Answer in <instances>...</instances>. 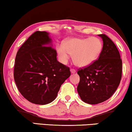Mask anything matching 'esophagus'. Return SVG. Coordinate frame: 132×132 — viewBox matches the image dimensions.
<instances>
[{"label": "esophagus", "mask_w": 132, "mask_h": 132, "mask_svg": "<svg viewBox=\"0 0 132 132\" xmlns=\"http://www.w3.org/2000/svg\"><path fill=\"white\" fill-rule=\"evenodd\" d=\"M70 72H71L72 73H74L76 72V70L74 69H70Z\"/></svg>", "instance_id": "34e87169"}]
</instances>
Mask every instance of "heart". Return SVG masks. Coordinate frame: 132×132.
I'll return each instance as SVG.
<instances>
[{
  "label": "heart",
  "mask_w": 132,
  "mask_h": 132,
  "mask_svg": "<svg viewBox=\"0 0 132 132\" xmlns=\"http://www.w3.org/2000/svg\"><path fill=\"white\" fill-rule=\"evenodd\" d=\"M103 48L102 42L96 37L87 38H71L67 40L64 46L57 47L61 62L66 64L73 55V63L77 66H88L97 60Z\"/></svg>",
  "instance_id": "b5f03b06"
}]
</instances>
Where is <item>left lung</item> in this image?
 <instances>
[{
  "mask_svg": "<svg viewBox=\"0 0 132 132\" xmlns=\"http://www.w3.org/2000/svg\"><path fill=\"white\" fill-rule=\"evenodd\" d=\"M103 45L99 59L77 72L80 78L77 91L84 102L95 105L114 93L122 76V60L115 44L105 34L99 35Z\"/></svg>",
  "mask_w": 132,
  "mask_h": 132,
  "instance_id": "1",
  "label": "left lung"
}]
</instances>
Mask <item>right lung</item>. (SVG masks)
Returning a JSON list of instances; mask_svg holds the SVG:
<instances>
[{
    "mask_svg": "<svg viewBox=\"0 0 132 132\" xmlns=\"http://www.w3.org/2000/svg\"><path fill=\"white\" fill-rule=\"evenodd\" d=\"M51 45L49 33L37 31L16 53L15 82L22 96L33 103L52 102L70 75L69 68L57 61L56 50Z\"/></svg>",
    "mask_w": 132,
    "mask_h": 132,
    "instance_id": "1",
    "label": "right lung"
}]
</instances>
